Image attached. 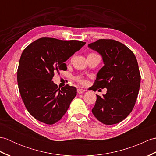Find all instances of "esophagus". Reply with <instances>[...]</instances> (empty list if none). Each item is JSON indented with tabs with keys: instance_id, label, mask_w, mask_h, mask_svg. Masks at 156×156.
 Instances as JSON below:
<instances>
[{
	"instance_id": "34e87169",
	"label": "esophagus",
	"mask_w": 156,
	"mask_h": 156,
	"mask_svg": "<svg viewBox=\"0 0 156 156\" xmlns=\"http://www.w3.org/2000/svg\"><path fill=\"white\" fill-rule=\"evenodd\" d=\"M77 92H78V94H82L85 92V90H84V89H82V88H78L77 90Z\"/></svg>"
}]
</instances>
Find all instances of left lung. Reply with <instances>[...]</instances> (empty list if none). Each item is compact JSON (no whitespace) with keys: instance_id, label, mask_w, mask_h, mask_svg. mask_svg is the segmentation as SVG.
I'll return each instance as SVG.
<instances>
[{"instance_id":"1","label":"left lung","mask_w":156,"mask_h":156,"mask_svg":"<svg viewBox=\"0 0 156 156\" xmlns=\"http://www.w3.org/2000/svg\"><path fill=\"white\" fill-rule=\"evenodd\" d=\"M88 47L104 63L92 90L107 89L103 97L97 94L92 114L103 124H117L130 114L137 100L141 82L137 59L127 46L112 39H98Z\"/></svg>"}]
</instances>
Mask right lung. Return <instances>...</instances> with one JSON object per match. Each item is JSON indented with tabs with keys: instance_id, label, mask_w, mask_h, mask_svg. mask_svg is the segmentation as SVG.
<instances>
[{
	"instance_id": "1",
	"label": "right lung",
	"mask_w": 156,
	"mask_h": 156,
	"mask_svg": "<svg viewBox=\"0 0 156 156\" xmlns=\"http://www.w3.org/2000/svg\"><path fill=\"white\" fill-rule=\"evenodd\" d=\"M85 44L42 37L23 50L17 70L19 90L26 108L37 120L53 125L68 111L77 90L68 84L58 88L52 78L67 68L65 62Z\"/></svg>"
}]
</instances>
